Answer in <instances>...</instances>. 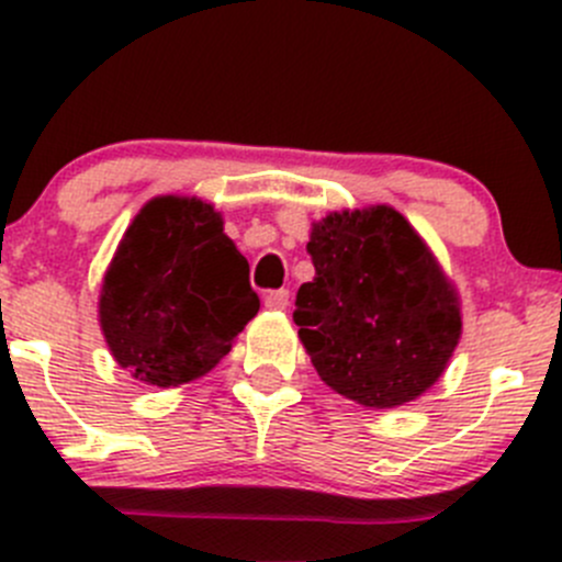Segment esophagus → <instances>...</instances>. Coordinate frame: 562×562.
I'll return each mask as SVG.
<instances>
[{"label":"esophagus","instance_id":"34e87169","mask_svg":"<svg viewBox=\"0 0 562 562\" xmlns=\"http://www.w3.org/2000/svg\"><path fill=\"white\" fill-rule=\"evenodd\" d=\"M288 299H291V293L285 291V288H280V291H269L263 296V304L269 310H285L288 307Z\"/></svg>","mask_w":562,"mask_h":562}]
</instances>
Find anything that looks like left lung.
Returning a JSON list of instances; mask_svg holds the SVG:
<instances>
[{"instance_id": "1", "label": "left lung", "mask_w": 562, "mask_h": 562, "mask_svg": "<svg viewBox=\"0 0 562 562\" xmlns=\"http://www.w3.org/2000/svg\"><path fill=\"white\" fill-rule=\"evenodd\" d=\"M307 252L315 277L299 288L293 321L328 386L394 407L443 375L462 334L457 293L400 212L328 214Z\"/></svg>"}]
</instances>
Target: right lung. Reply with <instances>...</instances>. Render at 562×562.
<instances>
[{"label": "right lung", "mask_w": 562, "mask_h": 562, "mask_svg": "<svg viewBox=\"0 0 562 562\" xmlns=\"http://www.w3.org/2000/svg\"><path fill=\"white\" fill-rule=\"evenodd\" d=\"M260 307L223 217L195 198L140 209L105 271L100 326L113 359L151 386L206 375Z\"/></svg>", "instance_id": "right-lung-1"}]
</instances>
